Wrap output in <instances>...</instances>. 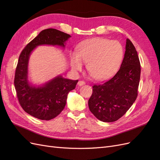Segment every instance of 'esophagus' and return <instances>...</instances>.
Returning a JSON list of instances; mask_svg holds the SVG:
<instances>
[{"label":"esophagus","instance_id":"esophagus-1","mask_svg":"<svg viewBox=\"0 0 160 160\" xmlns=\"http://www.w3.org/2000/svg\"><path fill=\"white\" fill-rule=\"evenodd\" d=\"M85 84V82L83 81H78V83H77V85H79V86L84 85Z\"/></svg>","mask_w":160,"mask_h":160}]
</instances>
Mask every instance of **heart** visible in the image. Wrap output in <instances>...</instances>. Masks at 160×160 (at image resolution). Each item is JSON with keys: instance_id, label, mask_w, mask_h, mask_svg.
I'll return each mask as SVG.
<instances>
[{"instance_id": "heart-1", "label": "heart", "mask_w": 160, "mask_h": 160, "mask_svg": "<svg viewBox=\"0 0 160 160\" xmlns=\"http://www.w3.org/2000/svg\"><path fill=\"white\" fill-rule=\"evenodd\" d=\"M123 57V48L117 41L96 37L81 42L77 51H71L69 62L71 69L81 71L87 63L89 74L98 81L106 80L119 69Z\"/></svg>"}]
</instances>
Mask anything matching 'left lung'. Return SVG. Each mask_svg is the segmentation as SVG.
Listing matches in <instances>:
<instances>
[{
    "label": "left lung",
    "mask_w": 160,
    "mask_h": 160,
    "mask_svg": "<svg viewBox=\"0 0 160 160\" xmlns=\"http://www.w3.org/2000/svg\"><path fill=\"white\" fill-rule=\"evenodd\" d=\"M140 73L137 51L127 38L124 58L118 72L108 81L93 86L88 105L95 117L103 122H113L122 118L137 98Z\"/></svg>",
    "instance_id": "left-lung-1"
}]
</instances>
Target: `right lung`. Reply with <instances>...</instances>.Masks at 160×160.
<instances>
[{"instance_id":"add662e5","label":"right lung","mask_w":160,"mask_h":160,"mask_svg":"<svg viewBox=\"0 0 160 160\" xmlns=\"http://www.w3.org/2000/svg\"><path fill=\"white\" fill-rule=\"evenodd\" d=\"M71 37L55 28L42 31L25 47L18 58L14 76V87L23 110L32 117L50 120L65 108L67 95L75 88L78 80H71L57 75L41 85H34L28 78V61L32 51L41 45L57 46L65 49Z\"/></svg>"}]
</instances>
